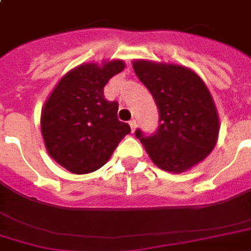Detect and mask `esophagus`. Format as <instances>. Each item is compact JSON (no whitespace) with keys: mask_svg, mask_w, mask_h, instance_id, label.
<instances>
[{"mask_svg":"<svg viewBox=\"0 0 251 251\" xmlns=\"http://www.w3.org/2000/svg\"><path fill=\"white\" fill-rule=\"evenodd\" d=\"M129 125H130V129H131V133L136 130V127H137V122H136V120H131L130 122H129Z\"/></svg>","mask_w":251,"mask_h":251,"instance_id":"esophagus-1","label":"esophagus"}]
</instances>
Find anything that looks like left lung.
Instances as JSON below:
<instances>
[{"label": "left lung", "instance_id": "obj_1", "mask_svg": "<svg viewBox=\"0 0 251 251\" xmlns=\"http://www.w3.org/2000/svg\"><path fill=\"white\" fill-rule=\"evenodd\" d=\"M133 69L159 110L155 133H134L153 163L164 171L182 173L205 159L216 144L219 117L204 81L179 65L138 59Z\"/></svg>", "mask_w": 251, "mask_h": 251}]
</instances>
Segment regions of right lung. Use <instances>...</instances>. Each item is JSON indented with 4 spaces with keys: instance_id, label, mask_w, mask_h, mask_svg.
Masks as SVG:
<instances>
[{
    "instance_id": "1",
    "label": "right lung",
    "mask_w": 251,
    "mask_h": 251,
    "mask_svg": "<svg viewBox=\"0 0 251 251\" xmlns=\"http://www.w3.org/2000/svg\"><path fill=\"white\" fill-rule=\"evenodd\" d=\"M124 68V61L77 66L59 80L42 110L47 151L73 174H88L104 166L130 133V126L117 117L118 101L107 100L103 92Z\"/></svg>"
}]
</instances>
